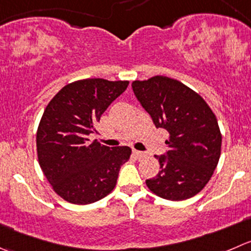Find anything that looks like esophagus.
<instances>
[{"label":"esophagus","mask_w":251,"mask_h":251,"mask_svg":"<svg viewBox=\"0 0 251 251\" xmlns=\"http://www.w3.org/2000/svg\"><path fill=\"white\" fill-rule=\"evenodd\" d=\"M133 154H135V157L136 158H142V157H145V153L143 152H141V151H137V150H133Z\"/></svg>","instance_id":"obj_1"}]
</instances>
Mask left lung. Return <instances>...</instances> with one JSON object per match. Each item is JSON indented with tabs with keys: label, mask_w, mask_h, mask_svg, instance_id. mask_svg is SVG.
Wrapping results in <instances>:
<instances>
[{
	"label": "left lung",
	"mask_w": 251,
	"mask_h": 251,
	"mask_svg": "<svg viewBox=\"0 0 251 251\" xmlns=\"http://www.w3.org/2000/svg\"><path fill=\"white\" fill-rule=\"evenodd\" d=\"M132 91L157 128L169 133V151L154 155L160 165L146 180L159 198L181 201L195 196L212 176L221 155L222 135L210 106L196 92L176 79L154 76L133 81Z\"/></svg>",
	"instance_id": "8db88e82"
}]
</instances>
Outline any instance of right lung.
<instances>
[{"instance_id":"right-lung-1","label":"right lung","mask_w":251,"mask_h":251,"mask_svg":"<svg viewBox=\"0 0 251 251\" xmlns=\"http://www.w3.org/2000/svg\"><path fill=\"white\" fill-rule=\"evenodd\" d=\"M127 86V81L81 79L65 86L44 110L36 132L39 164L67 202L88 205L105 198L130 159L127 146L110 148L88 138L98 133L101 114Z\"/></svg>"}]
</instances>
